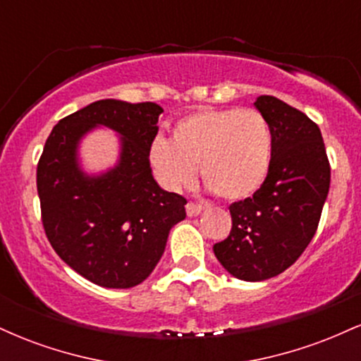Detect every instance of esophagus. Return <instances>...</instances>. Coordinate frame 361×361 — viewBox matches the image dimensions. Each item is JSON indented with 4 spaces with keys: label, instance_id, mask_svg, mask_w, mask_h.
<instances>
[{
    "label": "esophagus",
    "instance_id": "obj_1",
    "mask_svg": "<svg viewBox=\"0 0 361 361\" xmlns=\"http://www.w3.org/2000/svg\"><path fill=\"white\" fill-rule=\"evenodd\" d=\"M204 212V205L200 204H186V214H188V217H197V215H200Z\"/></svg>",
    "mask_w": 361,
    "mask_h": 361
}]
</instances>
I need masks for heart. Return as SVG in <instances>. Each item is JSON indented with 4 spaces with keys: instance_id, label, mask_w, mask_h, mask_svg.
Segmentation results:
<instances>
[{
    "instance_id": "b5f03b06",
    "label": "heart",
    "mask_w": 361,
    "mask_h": 361,
    "mask_svg": "<svg viewBox=\"0 0 361 361\" xmlns=\"http://www.w3.org/2000/svg\"><path fill=\"white\" fill-rule=\"evenodd\" d=\"M273 159V134L252 109H205L178 120L171 140L154 137L147 161L156 180L178 192L202 180L224 200H244L267 181Z\"/></svg>"
}]
</instances>
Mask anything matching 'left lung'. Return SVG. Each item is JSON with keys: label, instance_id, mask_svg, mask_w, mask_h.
<instances>
[{"label": "left lung", "instance_id": "obj_1", "mask_svg": "<svg viewBox=\"0 0 361 361\" xmlns=\"http://www.w3.org/2000/svg\"><path fill=\"white\" fill-rule=\"evenodd\" d=\"M255 106L273 134L267 181L252 197L229 207L233 229L214 244L231 275L261 281L292 267L316 234L331 183L321 130L307 115L275 97H258Z\"/></svg>", "mask_w": 361, "mask_h": 361}]
</instances>
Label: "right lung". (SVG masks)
<instances>
[{
  "mask_svg": "<svg viewBox=\"0 0 361 361\" xmlns=\"http://www.w3.org/2000/svg\"><path fill=\"white\" fill-rule=\"evenodd\" d=\"M163 109L156 103L98 100L52 128L37 166L45 235L66 264L105 288L142 283L166 247L186 200L156 183L147 149ZM94 126L121 135L118 164L100 176L82 171L77 149Z\"/></svg>",
  "mask_w": 361,
  "mask_h": 361,
  "instance_id": "add662e5",
  "label": "right lung"
}]
</instances>
